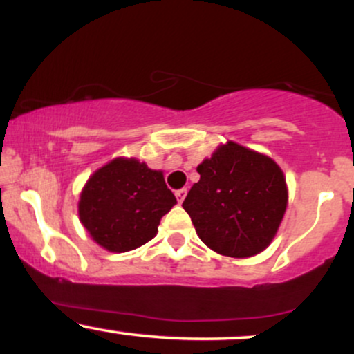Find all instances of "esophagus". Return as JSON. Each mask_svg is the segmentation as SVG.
Wrapping results in <instances>:
<instances>
[{
	"label": "esophagus",
	"mask_w": 354,
	"mask_h": 354,
	"mask_svg": "<svg viewBox=\"0 0 354 354\" xmlns=\"http://www.w3.org/2000/svg\"><path fill=\"white\" fill-rule=\"evenodd\" d=\"M176 198H178V203H183V200L186 198V194H188V189L186 188H181V189H176Z\"/></svg>",
	"instance_id": "obj_1"
}]
</instances>
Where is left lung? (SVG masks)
<instances>
[{
  "instance_id": "obj_1",
  "label": "left lung",
  "mask_w": 354,
  "mask_h": 354,
  "mask_svg": "<svg viewBox=\"0 0 354 354\" xmlns=\"http://www.w3.org/2000/svg\"><path fill=\"white\" fill-rule=\"evenodd\" d=\"M183 208L206 246L231 258L258 254L278 231L288 203L286 180L271 158L233 141L198 166Z\"/></svg>"
}]
</instances>
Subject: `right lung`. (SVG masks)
I'll return each mask as SVG.
<instances>
[{
  "instance_id": "add662e5",
  "label": "right lung",
  "mask_w": 354,
  "mask_h": 354,
  "mask_svg": "<svg viewBox=\"0 0 354 354\" xmlns=\"http://www.w3.org/2000/svg\"><path fill=\"white\" fill-rule=\"evenodd\" d=\"M176 205L163 173L118 158L89 178L80 198V219L98 245L124 253L156 236L160 219Z\"/></svg>"
}]
</instances>
